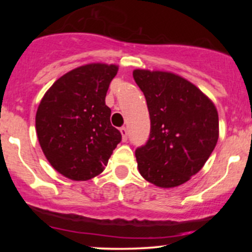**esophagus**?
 <instances>
[{
	"instance_id": "esophagus-1",
	"label": "esophagus",
	"mask_w": 252,
	"mask_h": 252,
	"mask_svg": "<svg viewBox=\"0 0 252 252\" xmlns=\"http://www.w3.org/2000/svg\"><path fill=\"white\" fill-rule=\"evenodd\" d=\"M120 131H121V135H122V141L123 142H126V141L128 140V131H126V129L124 128V126L120 129Z\"/></svg>"
}]
</instances>
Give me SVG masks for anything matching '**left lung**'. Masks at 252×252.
<instances>
[{"label": "left lung", "mask_w": 252, "mask_h": 252, "mask_svg": "<svg viewBox=\"0 0 252 252\" xmlns=\"http://www.w3.org/2000/svg\"><path fill=\"white\" fill-rule=\"evenodd\" d=\"M132 76L150 117L148 142L135 154L138 172L160 189L180 186L204 167L218 142L215 103L173 72L136 68Z\"/></svg>", "instance_id": "left-lung-1"}]
</instances>
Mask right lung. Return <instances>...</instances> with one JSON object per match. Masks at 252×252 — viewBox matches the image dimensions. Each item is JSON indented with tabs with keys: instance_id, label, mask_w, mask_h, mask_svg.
I'll return each mask as SVG.
<instances>
[{
	"instance_id": "1",
	"label": "right lung",
	"mask_w": 252,
	"mask_h": 252,
	"mask_svg": "<svg viewBox=\"0 0 252 252\" xmlns=\"http://www.w3.org/2000/svg\"><path fill=\"white\" fill-rule=\"evenodd\" d=\"M118 65L91 63L73 68L54 82L35 115L37 140L57 172L86 181L103 172L121 132L110 123L105 96Z\"/></svg>"
}]
</instances>
